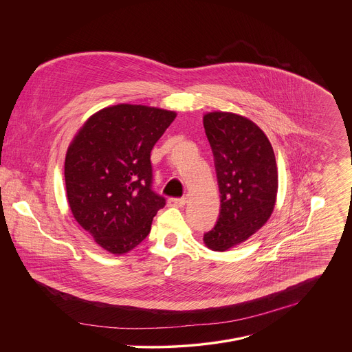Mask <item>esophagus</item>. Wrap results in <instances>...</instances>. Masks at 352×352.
Instances as JSON below:
<instances>
[{
  "label": "esophagus",
  "instance_id": "esophagus-1",
  "mask_svg": "<svg viewBox=\"0 0 352 352\" xmlns=\"http://www.w3.org/2000/svg\"><path fill=\"white\" fill-rule=\"evenodd\" d=\"M187 203V197H170L168 200V204L172 207H184Z\"/></svg>",
  "mask_w": 352,
  "mask_h": 352
}]
</instances>
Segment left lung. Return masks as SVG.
<instances>
[{
  "label": "left lung",
  "mask_w": 352,
  "mask_h": 352,
  "mask_svg": "<svg viewBox=\"0 0 352 352\" xmlns=\"http://www.w3.org/2000/svg\"><path fill=\"white\" fill-rule=\"evenodd\" d=\"M212 149L221 212L204 243L226 252L249 239L270 218L278 190V172L270 141L256 124L234 113L203 117Z\"/></svg>",
  "instance_id": "8db88e82"
}]
</instances>
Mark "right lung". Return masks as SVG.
I'll list each match as a JSON object with an SVG mask.
<instances>
[{
    "label": "right lung",
    "mask_w": 352,
    "mask_h": 352,
    "mask_svg": "<svg viewBox=\"0 0 352 352\" xmlns=\"http://www.w3.org/2000/svg\"><path fill=\"white\" fill-rule=\"evenodd\" d=\"M175 111L121 103L91 116L68 146L67 199L75 221L111 254L151 232L165 199L152 190L151 152Z\"/></svg>",
    "instance_id": "1"
}]
</instances>
